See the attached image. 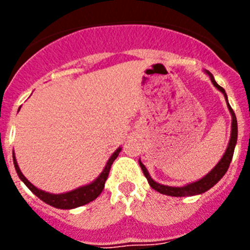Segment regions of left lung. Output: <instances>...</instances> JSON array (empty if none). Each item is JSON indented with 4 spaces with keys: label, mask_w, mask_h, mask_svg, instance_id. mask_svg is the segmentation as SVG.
<instances>
[{
    "label": "left lung",
    "mask_w": 250,
    "mask_h": 250,
    "mask_svg": "<svg viewBox=\"0 0 250 250\" xmlns=\"http://www.w3.org/2000/svg\"><path fill=\"white\" fill-rule=\"evenodd\" d=\"M209 77H210L211 83L213 85L215 86L216 89L219 90V91L223 92L224 95L225 100H227V104H228V109L231 114V134H230V140H229V144L227 150H225L224 155L223 158L220 159V161L215 167H213L210 173L207 174L204 178H202L198 182H194L191 184L184 185V187H167V185H163L156 183L155 180H152L151 176H150L149 171L145 167V165L139 160V164H140L141 170H143V173H144L145 178L147 179V182H149L150 187L154 189V190L159 191L161 194H165V195H170V196H191V195H198V194H203L205 193L207 190H209L210 188H213L216 183L219 182L220 179L224 176V174L227 173V170H228L229 165H230V161L233 159V154H234V147H235V144H237V139H238V124H237V118H235V114H234L233 109L230 107L228 103V96L225 94V90L223 89L222 86H219L216 83V81L214 80L213 75L210 74L209 71L205 70Z\"/></svg>",
    "instance_id": "obj_1"
}]
</instances>
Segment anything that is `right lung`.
I'll use <instances>...</instances> for the list:
<instances>
[{"mask_svg":"<svg viewBox=\"0 0 250 250\" xmlns=\"http://www.w3.org/2000/svg\"><path fill=\"white\" fill-rule=\"evenodd\" d=\"M120 150L121 147L116 149V151L110 156V159L107 160V163H106L105 167H104L103 173H101L98 178L95 179L91 184H87L85 185V187L77 188V189H75V190L67 191V193H63V194H50L41 190V189H37V188L35 187V185L31 184L27 179L25 178V175L21 173V170H20L19 164H17L15 155H13V164H15V169H16L19 178L21 179L22 182L26 184V187H27L28 189L35 194V195L39 196L40 199L42 200V202H45L46 204L48 205H52V207L55 208H59V209H74V208L83 207V205L92 202V200H95L99 195H100L104 187H105L106 179H107V176H109L110 167H111L115 159L118 158Z\"/></svg>","mask_w":250,"mask_h":250,"instance_id":"add662e5","label":"right lung"}]
</instances>
